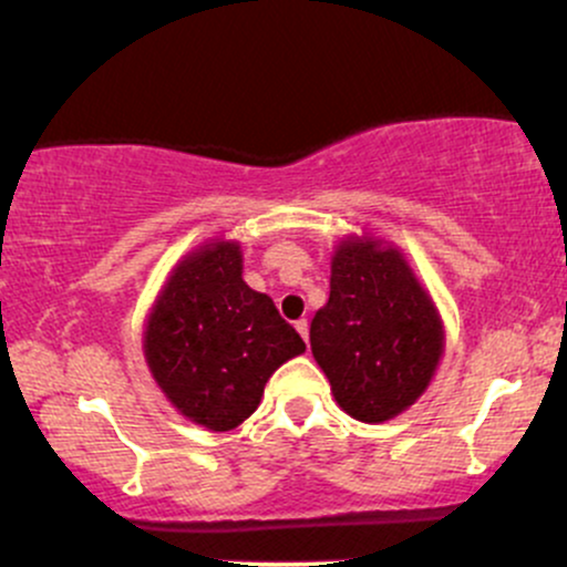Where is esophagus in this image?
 Returning a JSON list of instances; mask_svg holds the SVG:
<instances>
[{"label": "esophagus", "mask_w": 567, "mask_h": 567, "mask_svg": "<svg viewBox=\"0 0 567 567\" xmlns=\"http://www.w3.org/2000/svg\"><path fill=\"white\" fill-rule=\"evenodd\" d=\"M296 330H298V333H301L303 341L309 343V322H306V320H298V322H296Z\"/></svg>", "instance_id": "34e87169"}]
</instances>
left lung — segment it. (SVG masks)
Segmentation results:
<instances>
[{"instance_id":"8db88e82","label":"left lung","mask_w":567,"mask_h":567,"mask_svg":"<svg viewBox=\"0 0 567 567\" xmlns=\"http://www.w3.org/2000/svg\"><path fill=\"white\" fill-rule=\"evenodd\" d=\"M311 351L351 419L381 424L419 400L442 354V324L405 258L368 239L336 250Z\"/></svg>"}]
</instances>
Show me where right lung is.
Segmentation results:
<instances>
[{
	"instance_id": "1",
	"label": "right lung",
	"mask_w": 567,
	"mask_h": 567,
	"mask_svg": "<svg viewBox=\"0 0 567 567\" xmlns=\"http://www.w3.org/2000/svg\"><path fill=\"white\" fill-rule=\"evenodd\" d=\"M148 368L186 419L213 432L239 426L266 381L306 349L275 301L243 279L239 245L199 247L173 271L146 328Z\"/></svg>"
}]
</instances>
